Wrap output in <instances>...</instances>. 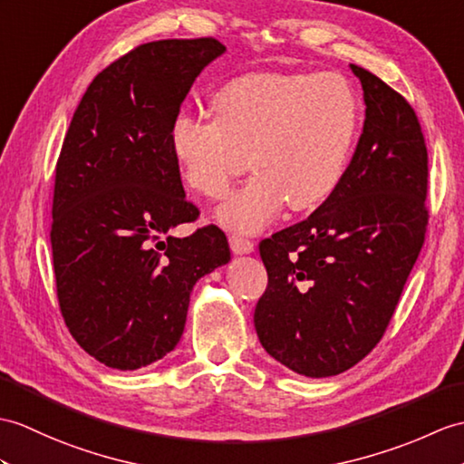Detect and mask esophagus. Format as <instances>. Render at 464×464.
Segmentation results:
<instances>
[{
	"label": "esophagus",
	"instance_id": "esophagus-1",
	"mask_svg": "<svg viewBox=\"0 0 464 464\" xmlns=\"http://www.w3.org/2000/svg\"><path fill=\"white\" fill-rule=\"evenodd\" d=\"M229 245H231V251L235 255H249L255 251V243L245 239V237H239V235H231L229 237Z\"/></svg>",
	"mask_w": 464,
	"mask_h": 464
}]
</instances>
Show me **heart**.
Segmentation results:
<instances>
[{
	"label": "heart",
	"mask_w": 464,
	"mask_h": 464,
	"mask_svg": "<svg viewBox=\"0 0 464 464\" xmlns=\"http://www.w3.org/2000/svg\"><path fill=\"white\" fill-rule=\"evenodd\" d=\"M213 118L181 112L169 144L201 196L223 199L249 166L256 171L218 211L237 233H256L288 201L308 211L334 196L360 128V104L338 74L249 72L211 96Z\"/></svg>",
	"instance_id": "heart-1"
}]
</instances>
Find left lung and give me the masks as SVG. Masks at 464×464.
Returning a JSON list of instances; mask_svg holds the SVG:
<instances>
[{
    "mask_svg": "<svg viewBox=\"0 0 464 464\" xmlns=\"http://www.w3.org/2000/svg\"><path fill=\"white\" fill-rule=\"evenodd\" d=\"M363 130L338 189L258 245L268 285L255 330L306 378L350 370L383 336L427 231V146L400 92L358 64Z\"/></svg>",
    "mask_w": 464,
    "mask_h": 464,
    "instance_id": "1",
    "label": "left lung"
}]
</instances>
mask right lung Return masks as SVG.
<instances>
[{"label": "right lung", "instance_id": "right-lung-1", "mask_svg": "<svg viewBox=\"0 0 464 464\" xmlns=\"http://www.w3.org/2000/svg\"><path fill=\"white\" fill-rule=\"evenodd\" d=\"M223 53L213 37L136 47L96 74L64 136L51 225L59 306L79 346L112 370L174 350L193 285L231 261L215 225L169 233L199 215L183 193L171 124Z\"/></svg>", "mask_w": 464, "mask_h": 464}]
</instances>
